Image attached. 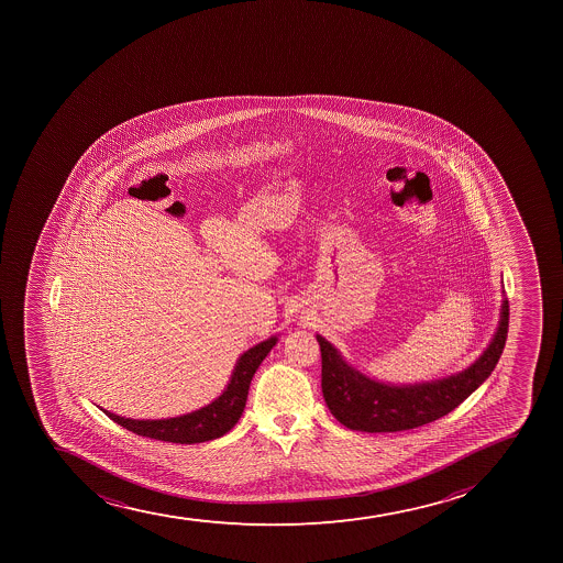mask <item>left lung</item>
<instances>
[{
    "label": "left lung",
    "instance_id": "obj_1",
    "mask_svg": "<svg viewBox=\"0 0 563 563\" xmlns=\"http://www.w3.org/2000/svg\"><path fill=\"white\" fill-rule=\"evenodd\" d=\"M507 334L508 301L505 297L496 334L470 367L445 378L409 385L385 384L371 378L318 334L324 401L335 420L352 431L395 433L420 428L453 411L483 385L501 357Z\"/></svg>",
    "mask_w": 563,
    "mask_h": 563
}]
</instances>
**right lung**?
<instances>
[{"mask_svg":"<svg viewBox=\"0 0 563 563\" xmlns=\"http://www.w3.org/2000/svg\"><path fill=\"white\" fill-rule=\"evenodd\" d=\"M278 335H272L267 340L251 346L234 363L233 374L229 378L222 395L214 398L211 404L185 412L179 417L157 418V420H137V418L119 417L115 412L102 409L113 422L123 426L132 433L148 437V439L174 442V444H198L207 440L220 439L234 428L244 412L247 390L251 379L255 376L256 368L264 362L273 346L277 345Z\"/></svg>","mask_w":563,"mask_h":563,"instance_id":"obj_1","label":"right lung"}]
</instances>
